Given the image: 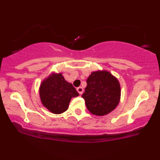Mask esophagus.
I'll return each mask as SVG.
<instances>
[{"mask_svg": "<svg viewBox=\"0 0 160 160\" xmlns=\"http://www.w3.org/2000/svg\"><path fill=\"white\" fill-rule=\"evenodd\" d=\"M77 90H78L79 93H80V95H82V92H83V89H82V87H81V86L77 88Z\"/></svg>", "mask_w": 160, "mask_h": 160, "instance_id": "obj_1", "label": "esophagus"}]
</instances>
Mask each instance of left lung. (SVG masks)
<instances>
[{
    "label": "left lung",
    "mask_w": 160,
    "mask_h": 160,
    "mask_svg": "<svg viewBox=\"0 0 160 160\" xmlns=\"http://www.w3.org/2000/svg\"><path fill=\"white\" fill-rule=\"evenodd\" d=\"M87 86L82 97L90 113L107 115L117 107L120 101V84L117 78L108 71H97L88 78Z\"/></svg>",
    "instance_id": "8db88e82"
}]
</instances>
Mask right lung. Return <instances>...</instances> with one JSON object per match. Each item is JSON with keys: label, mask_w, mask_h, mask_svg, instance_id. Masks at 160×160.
<instances>
[{"label": "right lung", "mask_w": 160, "mask_h": 160, "mask_svg": "<svg viewBox=\"0 0 160 160\" xmlns=\"http://www.w3.org/2000/svg\"><path fill=\"white\" fill-rule=\"evenodd\" d=\"M39 94L42 104L55 114L67 111L71 98L79 95L76 89L71 82L66 81L62 73L55 72L40 83Z\"/></svg>", "instance_id": "right-lung-1"}]
</instances>
